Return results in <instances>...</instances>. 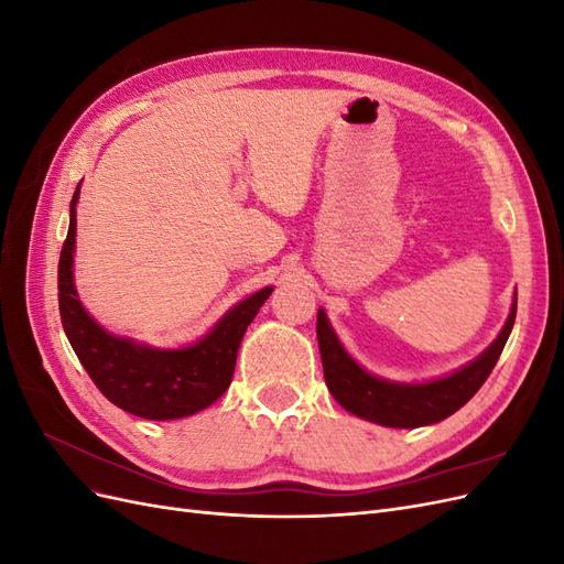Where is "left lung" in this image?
Returning a JSON list of instances; mask_svg holds the SVG:
<instances>
[{
    "instance_id": "1",
    "label": "left lung",
    "mask_w": 564,
    "mask_h": 564,
    "mask_svg": "<svg viewBox=\"0 0 564 564\" xmlns=\"http://www.w3.org/2000/svg\"><path fill=\"white\" fill-rule=\"evenodd\" d=\"M518 294H513L510 313L499 336L470 360L447 377L431 381L402 383L367 371L340 344L332 322L322 308L317 311V344L324 367V381L334 400L346 412L386 429H421L452 416L464 406L487 381L494 365L516 324Z\"/></svg>"
}]
</instances>
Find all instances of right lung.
<instances>
[{"mask_svg":"<svg viewBox=\"0 0 564 564\" xmlns=\"http://www.w3.org/2000/svg\"><path fill=\"white\" fill-rule=\"evenodd\" d=\"M79 187L82 183L70 202V228L58 261L61 322L75 355L98 390L133 416L174 421L202 412L228 390L242 336L272 286L232 305L195 344L178 348H155L104 329L84 308L75 286Z\"/></svg>","mask_w":564,"mask_h":564,"instance_id":"add662e5","label":"right lung"}]
</instances>
